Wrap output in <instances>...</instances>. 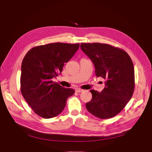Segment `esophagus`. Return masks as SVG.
I'll use <instances>...</instances> for the list:
<instances>
[{"mask_svg":"<svg viewBox=\"0 0 152 152\" xmlns=\"http://www.w3.org/2000/svg\"><path fill=\"white\" fill-rule=\"evenodd\" d=\"M75 91L77 92V93H81V92L83 91V90L81 89H77L75 90Z\"/></svg>","mask_w":152,"mask_h":152,"instance_id":"34e87169","label":"esophagus"}]
</instances>
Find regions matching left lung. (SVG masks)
<instances>
[{
  "label": "left lung",
  "mask_w": 152,
  "mask_h": 152,
  "mask_svg": "<svg viewBox=\"0 0 152 152\" xmlns=\"http://www.w3.org/2000/svg\"><path fill=\"white\" fill-rule=\"evenodd\" d=\"M80 48L93 61L96 77L105 80L101 93L90 90L93 98L86 104L87 110L99 118L115 116L134 93V69L130 56L124 50L106 44L81 43Z\"/></svg>",
  "instance_id": "1"
}]
</instances>
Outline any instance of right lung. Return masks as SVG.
Here are the masks:
<instances>
[{
  "label": "right lung",
  "instance_id": "add662e5",
  "mask_svg": "<svg viewBox=\"0 0 152 152\" xmlns=\"http://www.w3.org/2000/svg\"><path fill=\"white\" fill-rule=\"evenodd\" d=\"M79 44L61 42L39 45L26 54L21 64V92L34 112L50 118L65 108L66 99L75 93L52 79L61 73L65 63L73 56Z\"/></svg>",
  "mask_w": 152,
  "mask_h": 152
}]
</instances>
